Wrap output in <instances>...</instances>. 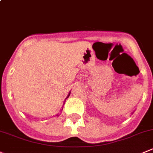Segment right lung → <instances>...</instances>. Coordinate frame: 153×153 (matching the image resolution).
Returning <instances> with one entry per match:
<instances>
[{
  "label": "right lung",
  "mask_w": 153,
  "mask_h": 153,
  "mask_svg": "<svg viewBox=\"0 0 153 153\" xmlns=\"http://www.w3.org/2000/svg\"><path fill=\"white\" fill-rule=\"evenodd\" d=\"M70 93H69V94H68V95H67V97H69V96H70ZM67 98H66V99H67ZM66 99H65V100H66ZM62 110H63V108H62V110H61V111H62ZM56 116H59V114H56Z\"/></svg>",
  "instance_id": "right-lung-1"
}]
</instances>
